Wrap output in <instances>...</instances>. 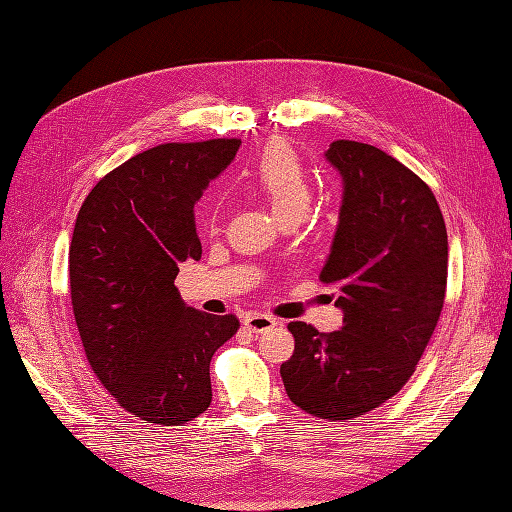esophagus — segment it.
Instances as JSON below:
<instances>
[{
  "label": "esophagus",
  "mask_w": 512,
  "mask_h": 512,
  "mask_svg": "<svg viewBox=\"0 0 512 512\" xmlns=\"http://www.w3.org/2000/svg\"><path fill=\"white\" fill-rule=\"evenodd\" d=\"M243 324H245V329H250L252 333H262V331L275 327L277 320L267 314H250V316H245Z\"/></svg>",
  "instance_id": "1"
}]
</instances>
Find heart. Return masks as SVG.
<instances>
[{"label":"heart","mask_w":512,"mask_h":512,"mask_svg":"<svg viewBox=\"0 0 512 512\" xmlns=\"http://www.w3.org/2000/svg\"><path fill=\"white\" fill-rule=\"evenodd\" d=\"M243 185L265 200L282 224L305 218L312 203V181L305 166L290 145L280 141L269 143L258 160L243 170Z\"/></svg>","instance_id":"heart-1"}]
</instances>
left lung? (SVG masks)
Listing matches in <instances>:
<instances>
[{
    "label": "left lung",
    "instance_id": "8db88e82",
    "mask_svg": "<svg viewBox=\"0 0 512 512\" xmlns=\"http://www.w3.org/2000/svg\"><path fill=\"white\" fill-rule=\"evenodd\" d=\"M324 156L344 196L320 282L339 290L344 324L320 333L290 322L294 352L280 374L294 406L350 421L414 374L444 305L448 239L429 185L389 153L335 141Z\"/></svg>",
    "mask_w": 512,
    "mask_h": 512
}]
</instances>
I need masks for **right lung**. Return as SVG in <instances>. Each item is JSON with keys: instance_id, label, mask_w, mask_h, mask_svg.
Returning <instances> with one entry per match:
<instances>
[{"instance_id": "1", "label": "right lung", "mask_w": 512, "mask_h": 512, "mask_svg": "<svg viewBox=\"0 0 512 512\" xmlns=\"http://www.w3.org/2000/svg\"><path fill=\"white\" fill-rule=\"evenodd\" d=\"M239 138L151 147L89 192L70 241V294L87 361L121 408L183 425L211 404L209 363L237 316L185 305L181 262L203 254L194 205Z\"/></svg>"}]
</instances>
